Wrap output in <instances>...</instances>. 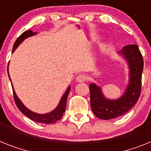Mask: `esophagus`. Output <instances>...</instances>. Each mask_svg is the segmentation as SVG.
I'll return each mask as SVG.
<instances>
[{
	"label": "esophagus",
	"mask_w": 151,
	"mask_h": 151,
	"mask_svg": "<svg viewBox=\"0 0 151 151\" xmlns=\"http://www.w3.org/2000/svg\"><path fill=\"white\" fill-rule=\"evenodd\" d=\"M76 80H77V81H78V82H84L86 80V76L83 74H79V75L77 77Z\"/></svg>",
	"instance_id": "1"
}]
</instances>
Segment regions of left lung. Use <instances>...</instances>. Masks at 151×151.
I'll list each match as a JSON object with an SVG mask.
<instances>
[{"label":"left lung","instance_id":"1","mask_svg":"<svg viewBox=\"0 0 151 151\" xmlns=\"http://www.w3.org/2000/svg\"><path fill=\"white\" fill-rule=\"evenodd\" d=\"M119 53L126 58L130 69L129 83L122 96L116 100H110L104 97L100 87L94 83L89 86L92 111L100 119L109 120L124 115L136 104L141 95L144 60L138 46L128 45L123 47Z\"/></svg>","mask_w":151,"mask_h":151}]
</instances>
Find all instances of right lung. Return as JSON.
<instances>
[{"instance_id":"obj_1","label":"right lung","mask_w":151,"mask_h":151,"mask_svg":"<svg viewBox=\"0 0 151 151\" xmlns=\"http://www.w3.org/2000/svg\"><path fill=\"white\" fill-rule=\"evenodd\" d=\"M36 32H33L32 30H27L25 31L24 32L21 34L20 36L17 38V39L16 40L15 43L14 45V48H13V52H14L16 48H17V46L20 44L25 39L31 36H33L35 35ZM7 73H8V70H7ZM9 75V73H8ZM9 78H10V75H9ZM70 87L69 86L67 90V91L65 92V93L64 94V96L61 98V101H60V103L58 104L57 108L55 110H53L52 112H49V113L44 114V115H41V114H37L35 113V112H32V111L29 110L27 107L25 106L22 103L20 100L19 99V98L16 95V93L14 92V90H13V95H14V99L15 101V103L17 105V106L18 107L20 112L23 114H24L26 116H27L28 118H29L30 119H32L33 121L39 123H42V124H52V123H55L56 122H58V120L61 119V117L64 115V112H65V109H66V104H67V99H68V93L70 92Z\"/></svg>"}]
</instances>
